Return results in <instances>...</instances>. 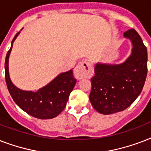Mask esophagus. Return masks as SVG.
<instances>
[{
    "mask_svg": "<svg viewBox=\"0 0 151 151\" xmlns=\"http://www.w3.org/2000/svg\"><path fill=\"white\" fill-rule=\"evenodd\" d=\"M73 74L77 79H82V78H89L93 74V67L89 62L83 61L76 66Z\"/></svg>",
    "mask_w": 151,
    "mask_h": 151,
    "instance_id": "1",
    "label": "esophagus"
}]
</instances>
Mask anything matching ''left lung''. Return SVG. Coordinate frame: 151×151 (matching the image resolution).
<instances>
[{"label":"left lung","mask_w":151,"mask_h":151,"mask_svg":"<svg viewBox=\"0 0 151 151\" xmlns=\"http://www.w3.org/2000/svg\"><path fill=\"white\" fill-rule=\"evenodd\" d=\"M132 44L129 56L122 63L95 64L91 78L90 102L96 111L107 115L128 108L139 96L147 73V50L134 29L124 33Z\"/></svg>","instance_id":"obj_1"}]
</instances>
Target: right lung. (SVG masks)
<instances>
[{
    "mask_svg": "<svg viewBox=\"0 0 151 151\" xmlns=\"http://www.w3.org/2000/svg\"><path fill=\"white\" fill-rule=\"evenodd\" d=\"M19 34L20 31L14 37L5 58V81L9 93L15 103L28 114L39 119L54 118L66 107L70 94L77 82L73 77V69L58 74L53 80L37 92L25 91L16 87L9 75L8 60L13 43Z\"/></svg>",
    "mask_w": 151,
    "mask_h": 151,
    "instance_id": "1",
    "label": "right lung"
}]
</instances>
